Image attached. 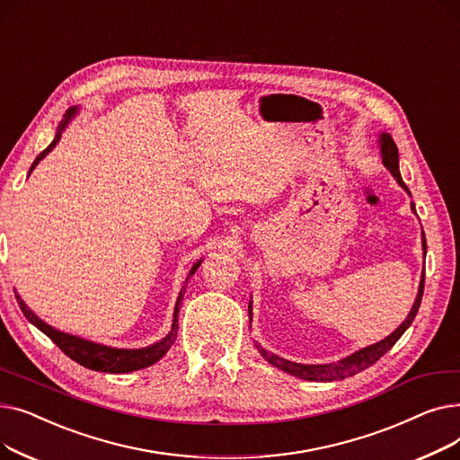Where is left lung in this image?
I'll use <instances>...</instances> for the list:
<instances>
[{
  "label": "left lung",
  "mask_w": 460,
  "mask_h": 460,
  "mask_svg": "<svg viewBox=\"0 0 460 460\" xmlns=\"http://www.w3.org/2000/svg\"><path fill=\"white\" fill-rule=\"evenodd\" d=\"M380 149H382V162L384 165L390 169L392 175L397 179V182L410 193V190L406 188V184L402 182L401 179V173H399V151H397V145L395 141L392 139L390 134H382L380 137ZM412 210L414 208V203H412ZM423 253H427V244H425V234H423ZM423 287H425V270H423V276H421V283H420V293H418V298L412 305V311L408 313L406 321L392 333L385 337V340H382L380 343H375L367 349H361L358 352H354L352 356H349L347 359H341L340 364H328V366H302V364H295V361H288V359H283V358H278L274 354H270L269 350H264L261 345H257L259 352L267 358L269 364L276 366L278 369L281 371H287L291 373L298 378H304V380H315V382H330V380H343L347 376H352L359 371H364L367 367H371L373 364H376V361L388 352L397 341L399 337L406 332V328L412 324V321L416 319L418 315V309H420V304H421V296H423Z\"/></svg>",
  "instance_id": "1"
}]
</instances>
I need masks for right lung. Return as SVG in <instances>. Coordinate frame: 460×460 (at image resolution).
Here are the masks:
<instances>
[{
    "label": "right lung",
    "mask_w": 460,
    "mask_h": 460,
    "mask_svg": "<svg viewBox=\"0 0 460 460\" xmlns=\"http://www.w3.org/2000/svg\"><path fill=\"white\" fill-rule=\"evenodd\" d=\"M76 113L75 108H70L66 111V117H65V123L61 125L58 136L54 137V141L48 145V147L35 158L30 173L33 172V167L50 153L56 143L59 141L61 137V130L65 128V125L68 123V119ZM201 264V261L198 264H193V269L190 270L188 278L198 270V267ZM16 295V293H14ZM184 296V288L181 291V296L177 300V307H175V315H173V326H172V332H169L162 341L147 347V349H134V350H127V349H111V347H104V345H96V343H91V341H85L82 340V337H76V335H70V333H63L52 326H48L46 323H42L35 313L23 304V300L16 295V302L22 309L23 315H26V319L35 324L42 333H46L50 340L70 358L75 359L76 364L87 367V369H93V371H102V373H128V371H137V369H143V367H149L153 366L155 361H158L169 349H172V345L175 343L177 340V330H179V305H181V300Z\"/></svg>",
    "instance_id": "add662e5"
}]
</instances>
